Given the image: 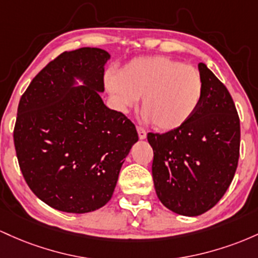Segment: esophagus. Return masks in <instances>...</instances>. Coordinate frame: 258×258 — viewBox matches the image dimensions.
<instances>
[{
    "instance_id": "obj_1",
    "label": "esophagus",
    "mask_w": 258,
    "mask_h": 258,
    "mask_svg": "<svg viewBox=\"0 0 258 258\" xmlns=\"http://www.w3.org/2000/svg\"><path fill=\"white\" fill-rule=\"evenodd\" d=\"M138 134H139V138L140 139H145L146 138V130H145L143 126H138Z\"/></svg>"
}]
</instances>
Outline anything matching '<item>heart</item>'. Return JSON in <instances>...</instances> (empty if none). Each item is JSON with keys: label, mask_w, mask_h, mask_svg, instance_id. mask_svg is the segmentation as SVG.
Returning <instances> with one entry per match:
<instances>
[{"label": "heart", "mask_w": 258, "mask_h": 258, "mask_svg": "<svg viewBox=\"0 0 258 258\" xmlns=\"http://www.w3.org/2000/svg\"><path fill=\"white\" fill-rule=\"evenodd\" d=\"M105 85L120 108L143 97L141 112L155 128L174 130L192 118L204 97L202 75L192 66L164 56L137 57Z\"/></svg>", "instance_id": "b5f03b06"}]
</instances>
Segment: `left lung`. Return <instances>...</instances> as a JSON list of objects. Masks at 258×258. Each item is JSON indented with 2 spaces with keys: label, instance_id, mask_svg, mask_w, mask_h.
<instances>
[{
  "label": "left lung",
  "instance_id": "left-lung-1",
  "mask_svg": "<svg viewBox=\"0 0 258 258\" xmlns=\"http://www.w3.org/2000/svg\"><path fill=\"white\" fill-rule=\"evenodd\" d=\"M201 105L180 128L149 133L152 178L162 204L183 216H200L223 198L240 155V119L229 91L205 63Z\"/></svg>",
  "mask_w": 258,
  "mask_h": 258
}]
</instances>
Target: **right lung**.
<instances>
[{"instance_id": "add662e5", "label": "right lung", "mask_w": 258, "mask_h": 258, "mask_svg": "<svg viewBox=\"0 0 258 258\" xmlns=\"http://www.w3.org/2000/svg\"><path fill=\"white\" fill-rule=\"evenodd\" d=\"M108 59L101 48L63 52L20 97L13 130L20 170L37 198L63 212L105 206L139 139L134 123L100 96ZM74 76L86 85L73 88Z\"/></svg>"}]
</instances>
